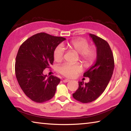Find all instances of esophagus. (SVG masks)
Listing matches in <instances>:
<instances>
[{
  "label": "esophagus",
  "instance_id": "1",
  "mask_svg": "<svg viewBox=\"0 0 131 131\" xmlns=\"http://www.w3.org/2000/svg\"><path fill=\"white\" fill-rule=\"evenodd\" d=\"M69 81H70V80H69V79H64V80H63V83H67V82H69Z\"/></svg>",
  "mask_w": 131,
  "mask_h": 131
}]
</instances>
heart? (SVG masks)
I'll return each mask as SVG.
<instances>
[{
  "instance_id": "obj_1",
  "label": "heart",
  "mask_w": 131,
  "mask_h": 131,
  "mask_svg": "<svg viewBox=\"0 0 131 131\" xmlns=\"http://www.w3.org/2000/svg\"><path fill=\"white\" fill-rule=\"evenodd\" d=\"M71 49L80 54V59L85 65H91L96 61V50L94 48H90V44L85 39L77 38L73 40L68 44ZM64 55V48L59 45L55 48L54 58L55 61L62 60ZM82 71V67L79 63H66L59 68L61 74L68 78H73Z\"/></svg>"
}]
</instances>
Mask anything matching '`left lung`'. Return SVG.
Here are the masks:
<instances>
[{"label": "left lung", "instance_id": "8db88e82", "mask_svg": "<svg viewBox=\"0 0 131 131\" xmlns=\"http://www.w3.org/2000/svg\"><path fill=\"white\" fill-rule=\"evenodd\" d=\"M96 47L97 57L94 65L84 73L90 81H79V88L73 97L82 103L94 101L102 94L112 78L114 68L113 54L107 41L95 35L90 34Z\"/></svg>", "mask_w": 131, "mask_h": 131}]
</instances>
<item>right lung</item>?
<instances>
[{
  "mask_svg": "<svg viewBox=\"0 0 131 131\" xmlns=\"http://www.w3.org/2000/svg\"><path fill=\"white\" fill-rule=\"evenodd\" d=\"M65 40L41 32L28 38L19 48L15 76L23 92L35 102L43 103L54 96L61 80L52 75L46 78L43 70L52 65L55 48Z\"/></svg>",
  "mask_w": 131,
  "mask_h": 131,
  "instance_id": "1",
  "label": "right lung"
}]
</instances>
